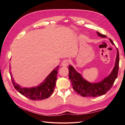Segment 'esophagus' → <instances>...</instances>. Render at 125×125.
<instances>
[{"instance_id": "esophagus-1", "label": "esophagus", "mask_w": 125, "mask_h": 125, "mask_svg": "<svg viewBox=\"0 0 125 125\" xmlns=\"http://www.w3.org/2000/svg\"><path fill=\"white\" fill-rule=\"evenodd\" d=\"M69 63V61L68 59H65L62 62L61 65L63 67H67Z\"/></svg>"}]
</instances>
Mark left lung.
<instances>
[{
  "label": "left lung",
  "instance_id": "1",
  "mask_svg": "<svg viewBox=\"0 0 125 125\" xmlns=\"http://www.w3.org/2000/svg\"><path fill=\"white\" fill-rule=\"evenodd\" d=\"M96 32L97 35L101 37H107L99 32ZM109 40L113 45H115L111 39H109ZM116 50L115 66L111 73L99 82L92 83L88 81L83 78L81 73L75 70L73 66H69V78L75 92L83 97H96L103 95L110 90L117 77L119 69V52L117 48Z\"/></svg>",
  "mask_w": 125,
  "mask_h": 125
}]
</instances>
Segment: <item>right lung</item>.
<instances>
[{
	"label": "right lung",
	"mask_w": 125,
	"mask_h": 125,
	"mask_svg": "<svg viewBox=\"0 0 125 125\" xmlns=\"http://www.w3.org/2000/svg\"><path fill=\"white\" fill-rule=\"evenodd\" d=\"M59 66L58 65L49 74L44 80L37 86L25 88L17 83L10 71L11 80L14 88L22 95L33 100H44L50 97L53 93L57 80Z\"/></svg>",
	"instance_id": "1"
}]
</instances>
